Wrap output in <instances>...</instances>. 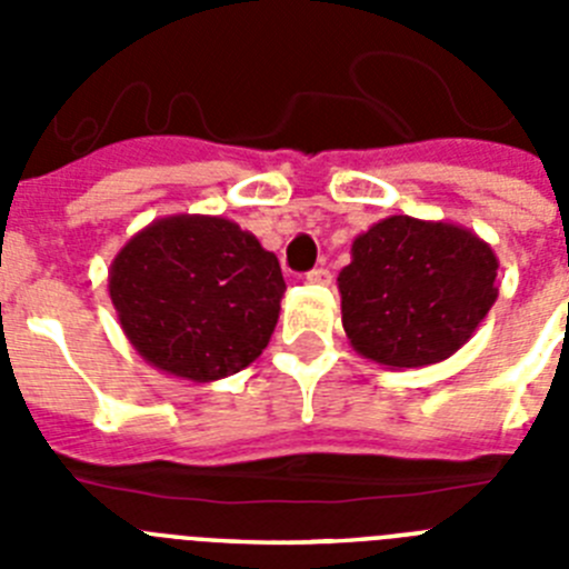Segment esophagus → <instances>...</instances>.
Segmentation results:
<instances>
[{"label": "esophagus", "instance_id": "1", "mask_svg": "<svg viewBox=\"0 0 569 569\" xmlns=\"http://www.w3.org/2000/svg\"><path fill=\"white\" fill-rule=\"evenodd\" d=\"M305 279H308L310 284H330V281H333V276H330V270L316 268V270H310V273L305 276Z\"/></svg>", "mask_w": 569, "mask_h": 569}]
</instances>
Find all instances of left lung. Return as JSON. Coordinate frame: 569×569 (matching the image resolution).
Returning a JSON list of instances; mask_svg holds the SVG:
<instances>
[{
  "label": "left lung",
  "mask_w": 569,
  "mask_h": 569,
  "mask_svg": "<svg viewBox=\"0 0 569 569\" xmlns=\"http://www.w3.org/2000/svg\"><path fill=\"white\" fill-rule=\"evenodd\" d=\"M496 273L499 259L472 230L387 216L356 236L336 279L350 347L390 370L450 359L499 299Z\"/></svg>",
  "instance_id": "left-lung-1"
}]
</instances>
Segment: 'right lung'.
Masks as SVG:
<instances>
[{
  "label": "right lung",
  "instance_id": "1",
  "mask_svg": "<svg viewBox=\"0 0 569 569\" xmlns=\"http://www.w3.org/2000/svg\"><path fill=\"white\" fill-rule=\"evenodd\" d=\"M133 350L173 379L208 385L253 365L284 296L279 259L224 216L176 213L130 236L108 270Z\"/></svg>",
  "mask_w": 569,
  "mask_h": 569
}]
</instances>
